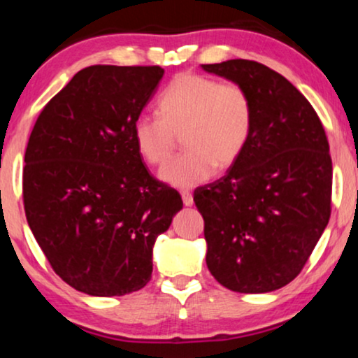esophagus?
<instances>
[{"label":"esophagus","mask_w":358,"mask_h":358,"mask_svg":"<svg viewBox=\"0 0 358 358\" xmlns=\"http://www.w3.org/2000/svg\"><path fill=\"white\" fill-rule=\"evenodd\" d=\"M180 195H182V202H184L185 207H190V205L194 203V197H192V194L189 192V190H182Z\"/></svg>","instance_id":"obj_1"}]
</instances>
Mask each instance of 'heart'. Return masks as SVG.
Returning <instances> with one entry per match:
<instances>
[{
    "instance_id": "obj_1",
    "label": "heart",
    "mask_w": 358,
    "mask_h": 358,
    "mask_svg": "<svg viewBox=\"0 0 358 358\" xmlns=\"http://www.w3.org/2000/svg\"><path fill=\"white\" fill-rule=\"evenodd\" d=\"M159 117L141 114L134 140L141 158L161 166L173 156L178 136L184 153L161 169V179L176 187H194L227 169L246 148L252 130V102L238 83L184 73L176 76L158 101Z\"/></svg>"
}]
</instances>
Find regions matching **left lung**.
Segmentation results:
<instances>
[{"label":"left lung","mask_w":358,"mask_h":358,"mask_svg":"<svg viewBox=\"0 0 358 358\" xmlns=\"http://www.w3.org/2000/svg\"><path fill=\"white\" fill-rule=\"evenodd\" d=\"M202 68L243 86L254 112L236 163L194 192L207 267L233 292L278 290L301 272L329 222L326 131L306 97L262 63L238 58Z\"/></svg>","instance_id":"left-lung-1"}]
</instances>
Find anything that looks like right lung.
I'll return each mask as SVG.
<instances>
[{
  "instance_id": "obj_1",
  "label": "right lung",
  "mask_w": 358,
  "mask_h": 358,
  "mask_svg": "<svg viewBox=\"0 0 358 358\" xmlns=\"http://www.w3.org/2000/svg\"><path fill=\"white\" fill-rule=\"evenodd\" d=\"M161 66L92 65L38 115L24 156V210L57 275L92 296L150 282L156 238L182 208L178 190L145 168L134 122Z\"/></svg>"
}]
</instances>
